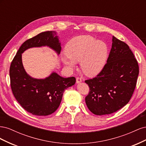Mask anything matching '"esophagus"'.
<instances>
[{"label": "esophagus", "mask_w": 146, "mask_h": 146, "mask_svg": "<svg viewBox=\"0 0 146 146\" xmlns=\"http://www.w3.org/2000/svg\"><path fill=\"white\" fill-rule=\"evenodd\" d=\"M82 78H80V77H77L76 78V83H80V82H82Z\"/></svg>", "instance_id": "34e87169"}]
</instances>
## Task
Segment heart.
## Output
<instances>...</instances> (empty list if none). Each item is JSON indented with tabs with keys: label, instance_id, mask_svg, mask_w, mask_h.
<instances>
[{
	"label": "heart",
	"instance_id": "heart-1",
	"mask_svg": "<svg viewBox=\"0 0 146 146\" xmlns=\"http://www.w3.org/2000/svg\"><path fill=\"white\" fill-rule=\"evenodd\" d=\"M66 54L61 60L70 69L80 62L82 71L88 76H94L100 72L107 56L106 43L90 35H82L72 38L65 47Z\"/></svg>",
	"mask_w": 146,
	"mask_h": 146
}]
</instances>
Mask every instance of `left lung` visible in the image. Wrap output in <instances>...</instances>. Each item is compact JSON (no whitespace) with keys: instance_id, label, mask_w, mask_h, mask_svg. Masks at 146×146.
<instances>
[{"instance_id":"obj_1","label":"left lung","mask_w":146,"mask_h":146,"mask_svg":"<svg viewBox=\"0 0 146 146\" xmlns=\"http://www.w3.org/2000/svg\"><path fill=\"white\" fill-rule=\"evenodd\" d=\"M107 63L96 77L85 82L90 88L85 102L96 115L116 112L128 104L139 74L138 61L129 46L113 36Z\"/></svg>"}]
</instances>
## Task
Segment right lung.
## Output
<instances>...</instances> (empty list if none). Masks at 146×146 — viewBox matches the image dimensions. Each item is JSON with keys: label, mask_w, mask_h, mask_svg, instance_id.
<instances>
[{"label": "right lung", "mask_w": 146, "mask_h": 146, "mask_svg": "<svg viewBox=\"0 0 146 146\" xmlns=\"http://www.w3.org/2000/svg\"><path fill=\"white\" fill-rule=\"evenodd\" d=\"M53 32H42L25 41L13 58L10 68V85L16 100L26 111L36 116L54 113L61 103L63 92L74 85V77L64 78L55 72L44 79L33 78L26 73L22 62V54L31 47L48 46L57 54L61 50L58 36Z\"/></svg>", "instance_id": "1"}]
</instances>
